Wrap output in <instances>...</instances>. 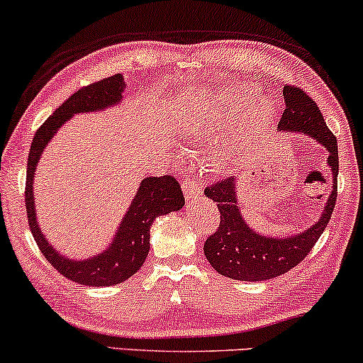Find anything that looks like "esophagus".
I'll list each match as a JSON object with an SVG mask.
<instances>
[{
    "mask_svg": "<svg viewBox=\"0 0 363 363\" xmlns=\"http://www.w3.org/2000/svg\"><path fill=\"white\" fill-rule=\"evenodd\" d=\"M183 193H185V200L193 201L199 200L201 195V183L196 178H188V180L183 183Z\"/></svg>",
    "mask_w": 363,
    "mask_h": 363,
    "instance_id": "obj_1",
    "label": "esophagus"
}]
</instances>
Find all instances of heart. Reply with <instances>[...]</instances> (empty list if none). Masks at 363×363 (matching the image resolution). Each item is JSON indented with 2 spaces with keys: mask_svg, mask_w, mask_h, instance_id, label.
Here are the masks:
<instances>
[{
  "mask_svg": "<svg viewBox=\"0 0 363 363\" xmlns=\"http://www.w3.org/2000/svg\"><path fill=\"white\" fill-rule=\"evenodd\" d=\"M257 88L240 86L228 95H205L182 108L175 121L178 138L186 143L208 147L216 145L213 163L222 170L232 168L242 158L248 145V136L268 123L272 116L270 101L263 100L253 108L247 128L237 130V125L250 110ZM233 136L230 137L229 135Z\"/></svg>",
  "mask_w": 363,
  "mask_h": 363,
  "instance_id": "heart-1",
  "label": "heart"
}]
</instances>
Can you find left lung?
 Masks as SVG:
<instances>
[{
	"mask_svg": "<svg viewBox=\"0 0 363 363\" xmlns=\"http://www.w3.org/2000/svg\"><path fill=\"white\" fill-rule=\"evenodd\" d=\"M285 111L279 131L302 133L313 138L327 150L328 168L332 172V191L323 206L318 222L294 237H263L253 232L243 220L238 206L237 182L222 178L205 188V196L216 201L220 210V225L206 238L203 252L210 265L220 275L242 281H262L284 275L308 255L320 235L330 222L337 201L338 152L337 138L320 113L317 103L303 89L286 84L284 86Z\"/></svg>",
	"mask_w": 363,
	"mask_h": 363,
	"instance_id": "1",
	"label": "left lung"
}]
</instances>
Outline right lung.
I'll return each instance as SVG.
<instances>
[{"mask_svg":"<svg viewBox=\"0 0 363 363\" xmlns=\"http://www.w3.org/2000/svg\"><path fill=\"white\" fill-rule=\"evenodd\" d=\"M125 82L123 74H113L110 78L88 84L73 93L67 101L48 120L38 128L35 138L31 141L30 157L26 168V213L28 225L35 237L46 260L53 265L61 275L68 280L88 286H108L118 285L128 280L143 265L150 250V228L157 216L178 211L185 205L182 188L178 182L170 175L147 177L140 183L133 201L128 211L121 220L115 238L110 247L98 255L84 260H72L63 257L45 238L40 225L36 223L35 195H33V178H35L36 164L43 155L46 145L53 138L61 125H65L77 113L101 111L108 106L118 105L123 98Z\"/></svg>","mask_w":363,"mask_h":363,"instance_id":"1","label":"right lung"}]
</instances>
